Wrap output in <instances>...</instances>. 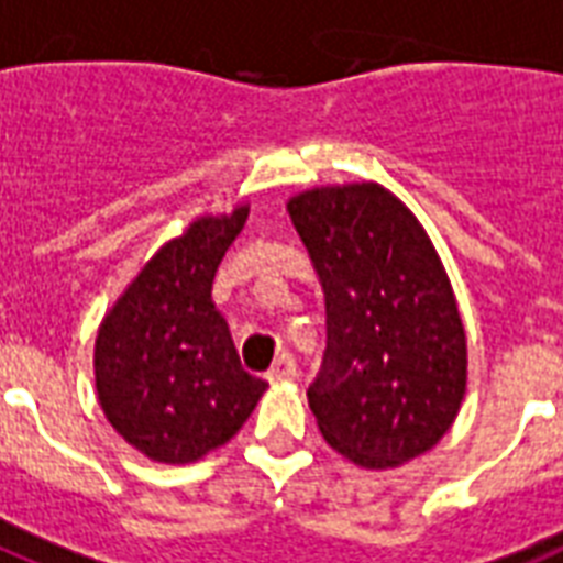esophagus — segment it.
Here are the masks:
<instances>
[{
  "mask_svg": "<svg viewBox=\"0 0 563 563\" xmlns=\"http://www.w3.org/2000/svg\"><path fill=\"white\" fill-rule=\"evenodd\" d=\"M296 376H299V369H296V361L290 355H282L267 373L269 382H294Z\"/></svg>",
  "mask_w": 563,
  "mask_h": 563,
  "instance_id": "esophagus-1",
  "label": "esophagus"
}]
</instances>
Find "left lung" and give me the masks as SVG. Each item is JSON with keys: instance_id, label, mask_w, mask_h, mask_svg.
I'll return each mask as SVG.
<instances>
[{"instance_id": "1", "label": "left lung", "mask_w": 563, "mask_h": 563, "mask_svg": "<svg viewBox=\"0 0 563 563\" xmlns=\"http://www.w3.org/2000/svg\"><path fill=\"white\" fill-rule=\"evenodd\" d=\"M287 213L325 294V352L308 387L317 429L364 470L429 452L467 394V334L434 243L376 181L311 187Z\"/></svg>"}]
</instances>
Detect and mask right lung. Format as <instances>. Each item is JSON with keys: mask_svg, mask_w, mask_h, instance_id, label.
<instances>
[{"mask_svg": "<svg viewBox=\"0 0 563 563\" xmlns=\"http://www.w3.org/2000/svg\"><path fill=\"white\" fill-rule=\"evenodd\" d=\"M250 205L202 213L132 278L96 331L93 376L120 438L158 464H190L241 431L267 382L241 367L211 285Z\"/></svg>", "mask_w": 563, "mask_h": 563, "instance_id": "add662e5", "label": "right lung"}]
</instances>
